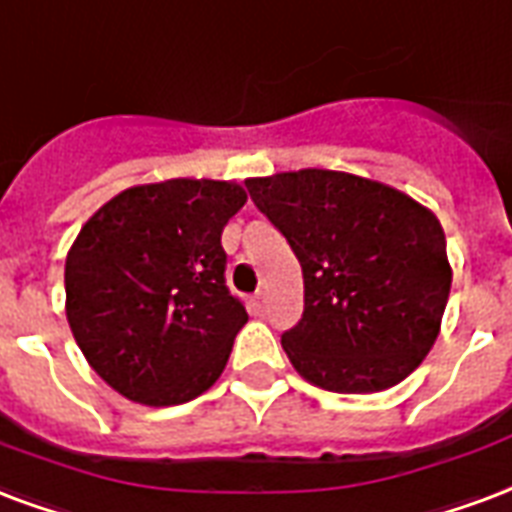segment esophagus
I'll return each instance as SVG.
<instances>
[{
	"instance_id": "34e87169",
	"label": "esophagus",
	"mask_w": 512,
	"mask_h": 512,
	"mask_svg": "<svg viewBox=\"0 0 512 512\" xmlns=\"http://www.w3.org/2000/svg\"><path fill=\"white\" fill-rule=\"evenodd\" d=\"M267 310H270V305H267V294H264V291H259V294L251 299V313L256 315V318H264V315H267Z\"/></svg>"
}]
</instances>
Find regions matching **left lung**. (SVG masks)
Instances as JSON below:
<instances>
[{
	"label": "left lung",
	"instance_id": "obj_1",
	"mask_svg": "<svg viewBox=\"0 0 512 512\" xmlns=\"http://www.w3.org/2000/svg\"><path fill=\"white\" fill-rule=\"evenodd\" d=\"M245 186L302 264L305 313L283 332L294 370L337 394L405 380L432 351L451 294L437 215L397 188L332 169Z\"/></svg>",
	"mask_w": 512,
	"mask_h": 512
}]
</instances>
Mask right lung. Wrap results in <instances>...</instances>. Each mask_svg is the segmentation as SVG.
Masks as SVG:
<instances>
[{
  "label": "right lung",
  "instance_id": "right-lung-1",
  "mask_svg": "<svg viewBox=\"0 0 512 512\" xmlns=\"http://www.w3.org/2000/svg\"><path fill=\"white\" fill-rule=\"evenodd\" d=\"M245 199L226 180L134 186L72 242L69 329L96 375L126 399L183 405L221 378L248 321L226 286L221 232Z\"/></svg>",
  "mask_w": 512,
  "mask_h": 512
}]
</instances>
